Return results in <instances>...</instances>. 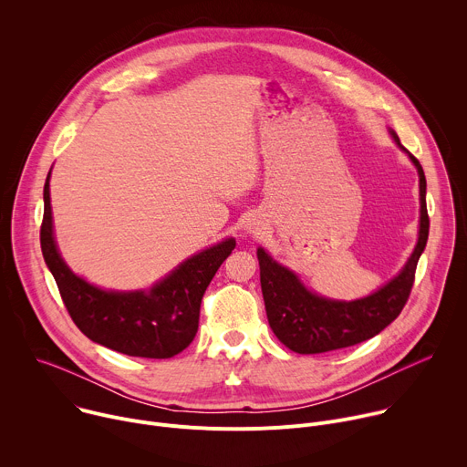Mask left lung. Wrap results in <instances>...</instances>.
<instances>
[{
	"mask_svg": "<svg viewBox=\"0 0 467 467\" xmlns=\"http://www.w3.org/2000/svg\"><path fill=\"white\" fill-rule=\"evenodd\" d=\"M391 135L399 148L407 151L393 130ZM409 157L420 173V238L401 274L379 292L349 303L319 297L308 292L290 270L272 260V256L262 247L256 251L265 314H268V321L275 337L290 351L299 355H316L357 346L379 335L382 328H386L401 314L410 297L418 260L429 238V213L425 199L427 181L420 161L412 153H409Z\"/></svg>",
	"mask_w": 467,
	"mask_h": 467,
	"instance_id": "8db88e82",
	"label": "left lung"
}]
</instances>
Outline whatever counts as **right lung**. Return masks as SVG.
Wrapping results in <instances>:
<instances>
[{
	"instance_id": "add662e5",
	"label": "right lung",
	"mask_w": 467,
	"mask_h": 467,
	"mask_svg": "<svg viewBox=\"0 0 467 467\" xmlns=\"http://www.w3.org/2000/svg\"><path fill=\"white\" fill-rule=\"evenodd\" d=\"M40 245L62 303L85 337L129 357L171 358L192 344L203 294L236 242L229 238L193 254L150 292L99 290L74 275L57 251L47 175Z\"/></svg>"
}]
</instances>
